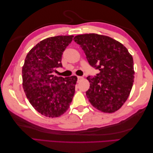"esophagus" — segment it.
Here are the masks:
<instances>
[{
	"label": "esophagus",
	"mask_w": 153,
	"mask_h": 153,
	"mask_svg": "<svg viewBox=\"0 0 153 153\" xmlns=\"http://www.w3.org/2000/svg\"><path fill=\"white\" fill-rule=\"evenodd\" d=\"M83 79V77H82V76H77V81H78V82H80L81 80L82 79Z\"/></svg>",
	"instance_id": "34e87169"
}]
</instances>
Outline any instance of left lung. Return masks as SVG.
Listing matches in <instances>:
<instances>
[{
  "instance_id": "left-lung-1",
  "label": "left lung",
  "mask_w": 153,
  "mask_h": 153,
  "mask_svg": "<svg viewBox=\"0 0 153 153\" xmlns=\"http://www.w3.org/2000/svg\"><path fill=\"white\" fill-rule=\"evenodd\" d=\"M89 64L100 73L88 76L86 95L91 104L103 112L119 110L128 99L134 82V60L128 49L114 39L95 33L77 35Z\"/></svg>"
}]
</instances>
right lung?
Masks as SVG:
<instances>
[{"label": "right lung", "mask_w": 153, "mask_h": 153, "mask_svg": "<svg viewBox=\"0 0 153 153\" xmlns=\"http://www.w3.org/2000/svg\"><path fill=\"white\" fill-rule=\"evenodd\" d=\"M73 35L51 37L40 41L27 53L22 67L23 88L31 105L49 118L62 115L70 106L75 93L76 76H54L62 67V55Z\"/></svg>", "instance_id": "1"}]
</instances>
